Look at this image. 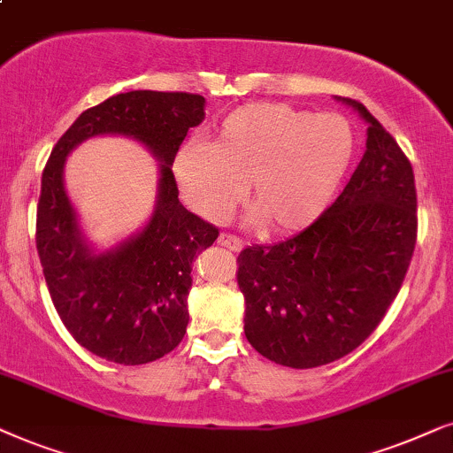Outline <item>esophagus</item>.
<instances>
[{
	"instance_id": "obj_1",
	"label": "esophagus",
	"mask_w": 453,
	"mask_h": 453,
	"mask_svg": "<svg viewBox=\"0 0 453 453\" xmlns=\"http://www.w3.org/2000/svg\"><path fill=\"white\" fill-rule=\"evenodd\" d=\"M217 242H219V246H223V249H230L234 252L242 250V246H244L242 240L236 238V236H232V234H221V236L217 238Z\"/></svg>"
}]
</instances>
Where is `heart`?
I'll list each match as a JSON object with an SVG mask.
<instances>
[{
  "mask_svg": "<svg viewBox=\"0 0 453 453\" xmlns=\"http://www.w3.org/2000/svg\"><path fill=\"white\" fill-rule=\"evenodd\" d=\"M354 138L340 116H312L283 104H250L227 113L213 142L184 144L172 173L180 196L209 221H221L240 196L249 221L269 234L311 226L346 176Z\"/></svg>",
  "mask_w": 453,
  "mask_h": 453,
  "instance_id": "1",
  "label": "heart"
}]
</instances>
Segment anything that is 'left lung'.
Listing matches in <instances>:
<instances>
[{
  "instance_id": "1",
  "label": "left lung",
  "mask_w": 453,
  "mask_h": 453,
  "mask_svg": "<svg viewBox=\"0 0 453 453\" xmlns=\"http://www.w3.org/2000/svg\"><path fill=\"white\" fill-rule=\"evenodd\" d=\"M366 150L337 201L296 236L238 257L244 334L271 363L315 369L357 349L400 292L416 244L408 157L363 104Z\"/></svg>"
}]
</instances>
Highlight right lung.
<instances>
[{
    "label": "right lung",
    "instance_id": "1",
    "mask_svg": "<svg viewBox=\"0 0 453 453\" xmlns=\"http://www.w3.org/2000/svg\"><path fill=\"white\" fill-rule=\"evenodd\" d=\"M204 119V96L130 90L90 107L53 147L41 178L37 250L53 306L72 337L116 365H147L182 342L188 325L192 261L219 232L180 203L172 164L180 144ZM118 134L160 161L156 207L136 234L107 251L83 236L63 186L78 143Z\"/></svg>",
    "mask_w": 453,
    "mask_h": 453
}]
</instances>
